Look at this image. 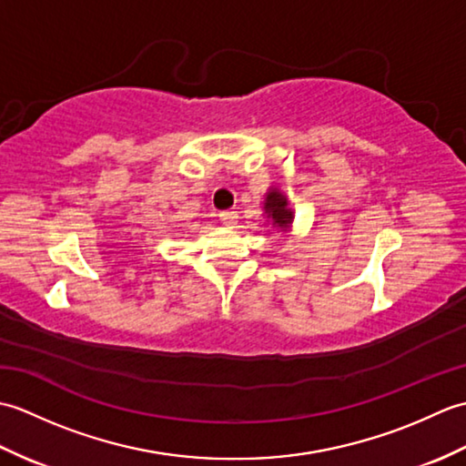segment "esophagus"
I'll return each instance as SVG.
<instances>
[{"label":"esophagus","mask_w":466,"mask_h":466,"mask_svg":"<svg viewBox=\"0 0 466 466\" xmlns=\"http://www.w3.org/2000/svg\"><path fill=\"white\" fill-rule=\"evenodd\" d=\"M218 216H220V220H222L226 226H234V224H236V218H238V216H236L234 210H222Z\"/></svg>","instance_id":"1"}]
</instances>
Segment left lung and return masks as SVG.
Returning <instances> with one entry per match:
<instances>
[{"instance_id":"1","label":"left lung","mask_w":466,"mask_h":466,"mask_svg":"<svg viewBox=\"0 0 466 466\" xmlns=\"http://www.w3.org/2000/svg\"><path fill=\"white\" fill-rule=\"evenodd\" d=\"M286 204L289 202H286V198L279 190H272L264 204V210L268 212L272 222L280 228H289V224L292 222V212L286 208Z\"/></svg>"}]
</instances>
